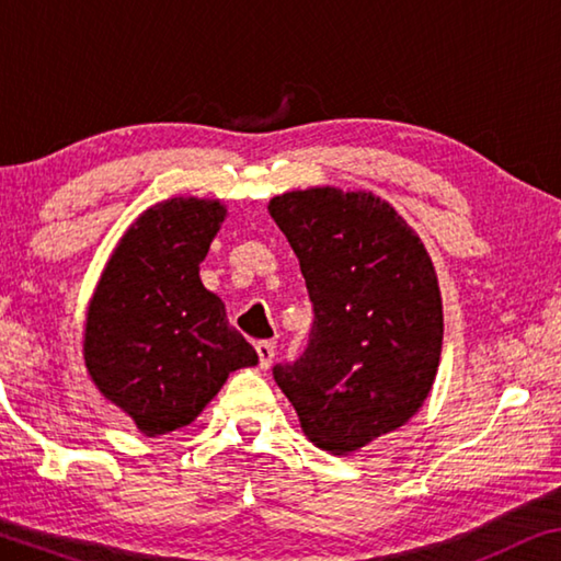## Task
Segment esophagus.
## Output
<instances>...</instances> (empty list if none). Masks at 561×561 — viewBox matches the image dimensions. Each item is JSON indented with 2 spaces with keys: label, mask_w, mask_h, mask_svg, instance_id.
<instances>
[{
  "label": "esophagus",
  "mask_w": 561,
  "mask_h": 561,
  "mask_svg": "<svg viewBox=\"0 0 561 561\" xmlns=\"http://www.w3.org/2000/svg\"><path fill=\"white\" fill-rule=\"evenodd\" d=\"M254 351L260 355V368L267 370L274 358V343L272 341H257L254 343Z\"/></svg>",
  "instance_id": "obj_1"
}]
</instances>
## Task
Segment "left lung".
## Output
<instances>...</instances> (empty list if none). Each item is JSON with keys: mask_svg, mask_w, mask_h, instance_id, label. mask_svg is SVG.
I'll return each mask as SVG.
<instances>
[{"mask_svg": "<svg viewBox=\"0 0 561 561\" xmlns=\"http://www.w3.org/2000/svg\"><path fill=\"white\" fill-rule=\"evenodd\" d=\"M313 304L309 343L274 380L301 430L335 456L394 432L424 404L444 313L422 240L373 193L309 188L270 201Z\"/></svg>", "mask_w": 561, "mask_h": 561, "instance_id": "obj_1", "label": "left lung"}]
</instances>
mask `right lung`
I'll return each instance as SVG.
<instances>
[{
    "label": "right lung",
    "mask_w": 561,
    "mask_h": 561,
    "mask_svg": "<svg viewBox=\"0 0 561 561\" xmlns=\"http://www.w3.org/2000/svg\"><path fill=\"white\" fill-rule=\"evenodd\" d=\"M222 218L218 201L151 206L119 240L90 301V378L147 436L191 424L232 370L257 365L198 277Z\"/></svg>",
    "instance_id": "obj_1"
}]
</instances>
